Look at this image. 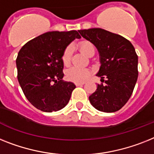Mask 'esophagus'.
Listing matches in <instances>:
<instances>
[{"label":"esophagus","mask_w":154,"mask_h":154,"mask_svg":"<svg viewBox=\"0 0 154 154\" xmlns=\"http://www.w3.org/2000/svg\"><path fill=\"white\" fill-rule=\"evenodd\" d=\"M84 83L85 82H75V85L77 86H82V85H84Z\"/></svg>","instance_id":"esophagus-1"}]
</instances>
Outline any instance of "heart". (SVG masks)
Returning a JSON list of instances; mask_svg holds the SVG:
<instances>
[{"instance_id": "heart-1", "label": "heart", "mask_w": 154, "mask_h": 154, "mask_svg": "<svg viewBox=\"0 0 154 154\" xmlns=\"http://www.w3.org/2000/svg\"><path fill=\"white\" fill-rule=\"evenodd\" d=\"M80 50L85 55L90 56L95 52V47L93 43L88 41H83L79 44ZM72 53H73V47L72 45H69L66 47L63 53H62V61L64 65H68L71 62ZM91 72L88 68H79V67H72L68 68L66 72V76L69 80L74 82H84L88 79L91 76Z\"/></svg>"}]
</instances>
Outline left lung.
<instances>
[{
  "mask_svg": "<svg viewBox=\"0 0 154 154\" xmlns=\"http://www.w3.org/2000/svg\"><path fill=\"white\" fill-rule=\"evenodd\" d=\"M79 32L98 50L101 67L96 75L105 83L97 84V90L89 97L90 102L105 112L120 110L131 96L138 79V56L134 46L121 35L104 29Z\"/></svg>",
  "mask_w": 154,
  "mask_h": 154,
  "instance_id": "obj_1",
  "label": "left lung"
}]
</instances>
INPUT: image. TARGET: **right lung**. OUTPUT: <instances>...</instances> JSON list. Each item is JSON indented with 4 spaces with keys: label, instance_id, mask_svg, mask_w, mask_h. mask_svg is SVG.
<instances>
[{
    "label": "right lung",
    "instance_id": "right-lung-1",
    "mask_svg": "<svg viewBox=\"0 0 154 154\" xmlns=\"http://www.w3.org/2000/svg\"><path fill=\"white\" fill-rule=\"evenodd\" d=\"M81 36L76 30L51 31L29 41L17 58V78L26 96L42 112L60 110L68 103L75 85L64 82L62 53L66 47Z\"/></svg>",
    "mask_w": 154,
    "mask_h": 154
}]
</instances>
